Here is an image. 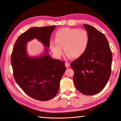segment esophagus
<instances>
[{
	"mask_svg": "<svg viewBox=\"0 0 121 121\" xmlns=\"http://www.w3.org/2000/svg\"><path fill=\"white\" fill-rule=\"evenodd\" d=\"M65 67H66V68H67L70 67V64L69 63H65Z\"/></svg>",
	"mask_w": 121,
	"mask_h": 121,
	"instance_id": "1",
	"label": "esophagus"
}]
</instances>
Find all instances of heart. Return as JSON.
Returning a JSON list of instances; mask_svg holds the SVG:
<instances>
[{
    "instance_id": "heart-1",
    "label": "heart",
    "mask_w": 121,
    "mask_h": 121,
    "mask_svg": "<svg viewBox=\"0 0 121 121\" xmlns=\"http://www.w3.org/2000/svg\"><path fill=\"white\" fill-rule=\"evenodd\" d=\"M89 36L83 29L65 27L59 30L55 34V41H51L50 47L57 56L62 53L64 49L68 58H80L87 51L89 44Z\"/></svg>"
}]
</instances>
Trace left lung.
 Here are the masks:
<instances>
[{"label":"left lung","mask_w":121,"mask_h":121,"mask_svg":"<svg viewBox=\"0 0 121 121\" xmlns=\"http://www.w3.org/2000/svg\"><path fill=\"white\" fill-rule=\"evenodd\" d=\"M89 36L87 51L74 60L73 82L79 91L94 95L104 89L111 76L112 53L108 42L102 32L92 26L83 25Z\"/></svg>","instance_id":"8db88e82"}]
</instances>
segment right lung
<instances>
[{
    "label": "right lung",
    "instance_id": "add662e5",
    "mask_svg": "<svg viewBox=\"0 0 121 121\" xmlns=\"http://www.w3.org/2000/svg\"><path fill=\"white\" fill-rule=\"evenodd\" d=\"M55 28L54 25L30 28L18 37L13 48L11 63L15 80L27 95L36 100H49L56 96L66 68L63 61L50 56L48 48L41 56H29L27 42L36 38L49 48Z\"/></svg>",
    "mask_w": 121,
    "mask_h": 121
}]
</instances>
